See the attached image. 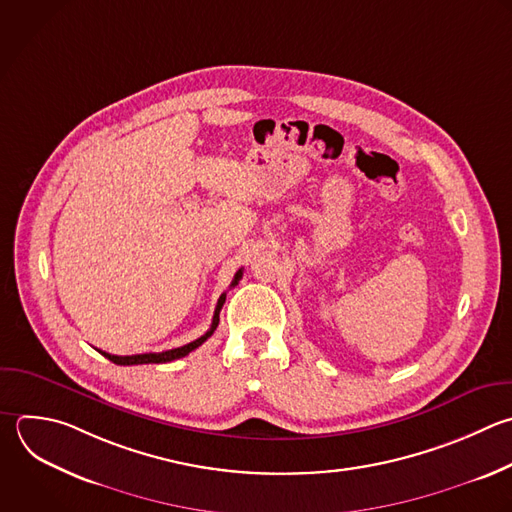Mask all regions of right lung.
Listing matches in <instances>:
<instances>
[{
    "mask_svg": "<svg viewBox=\"0 0 512 512\" xmlns=\"http://www.w3.org/2000/svg\"><path fill=\"white\" fill-rule=\"evenodd\" d=\"M240 278H242V270H238V272H236V276H234V280H232V284H230V286H236ZM224 302H226V292L218 298V304H216V310H214V318H212V326H210V330H208L204 336H200L198 340H194V342H190V344H184V346H180V348H172V350H166V352L134 354V356H116V354H108V352H104V350H98V352H102L108 360H112L114 364H120V366H130V364H160V362H172V360H178V358H182V356L190 354L192 350H196L198 346H202V344H204V342L214 334V330H216V326H218V322H220V310H222Z\"/></svg>",
    "mask_w": 512,
    "mask_h": 512,
    "instance_id": "add662e5",
    "label": "right lung"
}]
</instances>
